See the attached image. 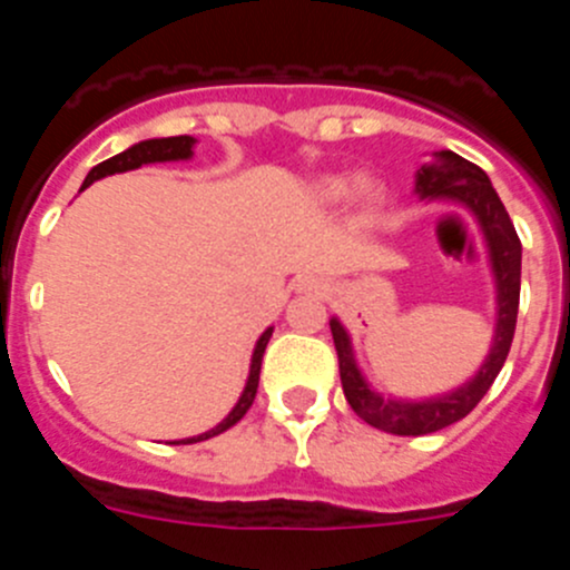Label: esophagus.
Masks as SVG:
<instances>
[{"label": "esophagus", "mask_w": 570, "mask_h": 570, "mask_svg": "<svg viewBox=\"0 0 570 570\" xmlns=\"http://www.w3.org/2000/svg\"><path fill=\"white\" fill-rule=\"evenodd\" d=\"M305 288H308V291H316V288H320V285H316V282H305Z\"/></svg>", "instance_id": "obj_1"}]
</instances>
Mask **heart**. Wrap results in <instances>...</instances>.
<instances>
[{"instance_id": "1", "label": "heart", "mask_w": 570, "mask_h": 570, "mask_svg": "<svg viewBox=\"0 0 570 570\" xmlns=\"http://www.w3.org/2000/svg\"><path fill=\"white\" fill-rule=\"evenodd\" d=\"M351 194H356L362 205H374L380 199V188L374 183H367V179L356 185L351 176H328V179L320 183V196L325 203H342Z\"/></svg>"}]
</instances>
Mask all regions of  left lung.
I'll return each instance as SVG.
<instances>
[{"label": "left lung", "instance_id": "left-lung-1", "mask_svg": "<svg viewBox=\"0 0 570 570\" xmlns=\"http://www.w3.org/2000/svg\"><path fill=\"white\" fill-rule=\"evenodd\" d=\"M414 190L420 199H448V203L462 205L480 223L488 245V259H491L493 285H497V328H493V342L485 362L465 385L442 396H428V400H391V396L376 394L374 387L367 385L360 365H356L354 345H351L345 325L336 316L331 320L347 405L354 407L356 416H362L367 425L396 436L434 434V431H442V428L454 425L462 416L471 414L505 365L513 328H517V311H520L522 245L517 230H513L511 216H508L505 205L500 203L485 170L462 159L454 150H436L416 170Z\"/></svg>", "mask_w": 570, "mask_h": 570}]
</instances>
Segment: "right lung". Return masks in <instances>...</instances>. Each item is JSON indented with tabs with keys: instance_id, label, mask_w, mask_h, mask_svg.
<instances>
[{
	"instance_id": "add662e5",
	"label": "right lung",
	"mask_w": 570,
	"mask_h": 570,
	"mask_svg": "<svg viewBox=\"0 0 570 570\" xmlns=\"http://www.w3.org/2000/svg\"><path fill=\"white\" fill-rule=\"evenodd\" d=\"M194 145H196L194 136H165V139H145V142H136V145H130L128 150H122V154H116V156H110V159H105V163H99L97 168H90V174L85 176L82 188L94 185L97 179H102V176L125 174V170H136V168H142V165L183 163V159H190V156H194ZM271 334H274V328H268L265 334L259 336V340H256L254 356H250L248 382H245V391H242V396L236 400V405L230 407V414L225 416L219 425H214L210 431H205V434L188 436V440H174V445H190V442H203V440H210V436H219L223 431L234 428L242 416L248 414V407L254 405L256 387H259L262 354H265V347H268Z\"/></svg>"
}]
</instances>
